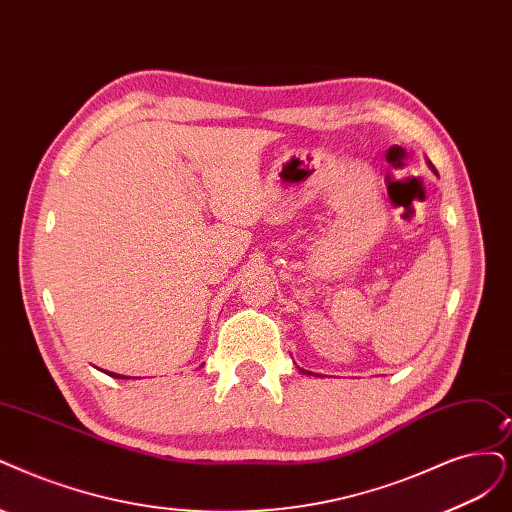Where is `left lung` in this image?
I'll use <instances>...</instances> for the list:
<instances>
[{
    "instance_id": "obj_1",
    "label": "left lung",
    "mask_w": 512,
    "mask_h": 512,
    "mask_svg": "<svg viewBox=\"0 0 512 512\" xmlns=\"http://www.w3.org/2000/svg\"><path fill=\"white\" fill-rule=\"evenodd\" d=\"M426 162H428V166H430V168H432V170H434V166H432V162H430V160H426ZM434 173H437V170H434ZM299 371H301V373H306V375H310V371H304V369H299Z\"/></svg>"
}]
</instances>
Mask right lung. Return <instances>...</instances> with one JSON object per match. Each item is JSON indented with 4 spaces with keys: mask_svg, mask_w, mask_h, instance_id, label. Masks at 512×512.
Listing matches in <instances>:
<instances>
[{
    "mask_svg": "<svg viewBox=\"0 0 512 512\" xmlns=\"http://www.w3.org/2000/svg\"><path fill=\"white\" fill-rule=\"evenodd\" d=\"M109 375H111V377H118V380H128V377H124V375H120V373H111V371H109Z\"/></svg>",
    "mask_w": 512,
    "mask_h": 512,
    "instance_id": "add662e5",
    "label": "right lung"
}]
</instances>
